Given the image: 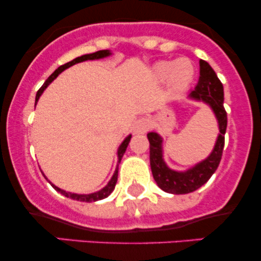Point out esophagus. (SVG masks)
Wrapping results in <instances>:
<instances>
[{
    "label": "esophagus",
    "instance_id": "esophagus-1",
    "mask_svg": "<svg viewBox=\"0 0 261 261\" xmlns=\"http://www.w3.org/2000/svg\"><path fill=\"white\" fill-rule=\"evenodd\" d=\"M151 127V121L148 120L147 118H140L137 119L136 122H135V133H139V134H143L146 131L149 130Z\"/></svg>",
    "mask_w": 261,
    "mask_h": 261
}]
</instances>
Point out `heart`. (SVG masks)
<instances>
[{
  "instance_id": "b5f03b06",
  "label": "heart",
  "mask_w": 261,
  "mask_h": 261,
  "mask_svg": "<svg viewBox=\"0 0 261 261\" xmlns=\"http://www.w3.org/2000/svg\"><path fill=\"white\" fill-rule=\"evenodd\" d=\"M154 77L160 81L168 79L170 85L181 88L190 82L194 76V66L190 60L179 59L176 61H162L153 68Z\"/></svg>"
}]
</instances>
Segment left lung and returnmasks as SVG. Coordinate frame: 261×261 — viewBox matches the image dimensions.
Returning a JSON list of instances; mask_svg holds the SVG:
<instances>
[{
    "label": "left lung",
    "instance_id": "obj_1",
    "mask_svg": "<svg viewBox=\"0 0 261 261\" xmlns=\"http://www.w3.org/2000/svg\"><path fill=\"white\" fill-rule=\"evenodd\" d=\"M190 98L207 103L216 115L220 125V135L212 153L184 173L169 169L162 158V139L158 134L149 133V161H151L152 174L157 185L162 190L169 194L193 193L202 187L216 172L222 158L224 147V134L227 128V113L223 107V86L218 80L216 72L207 62L200 60V77Z\"/></svg>",
    "mask_w": 261,
    "mask_h": 261
}]
</instances>
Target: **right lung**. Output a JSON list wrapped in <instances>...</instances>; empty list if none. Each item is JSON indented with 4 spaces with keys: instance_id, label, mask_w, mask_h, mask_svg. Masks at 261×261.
Instances as JSON below:
<instances>
[{
    "instance_id": "right-lung-1",
    "label": "right lung",
    "mask_w": 261,
    "mask_h": 261,
    "mask_svg": "<svg viewBox=\"0 0 261 261\" xmlns=\"http://www.w3.org/2000/svg\"><path fill=\"white\" fill-rule=\"evenodd\" d=\"M110 55V51L109 50H99V51L97 53H93V54H87V55H82L80 56V58H76L72 61L67 62V64L60 66L58 70L54 71V73H51V76L49 77L46 81H45V83L43 86L40 87V89H39L38 93H37V97H35V101H38L39 97L41 95V93L45 88H46L47 86H49V83H51L54 80L56 79V77L59 76V73H61L62 71L66 70V68H68L70 66H72L74 64H79V62H82V61H86V60H97V59H101V58H106V56ZM130 139H131V135L130 136H127L126 139L124 140V142L121 143V146L119 147V151H118V158H119V162L121 161L122 155H124L125 151H126L127 146H128V142H130ZM116 181H118V168H116L115 173H114L113 178L110 179V181L108 182V185L106 188H103L101 190L97 191V193H93V194H88V195H79V194H72V193H67V191L65 190H61V189H59L58 187H55V185H53V188L55 189L56 191H59V193H61L62 195L66 196V197H70V199H73V200H77V201H83V202H93V201H98V200H101V199H106L110 195V194L113 193L114 188H115L116 185Z\"/></svg>"
}]
</instances>
